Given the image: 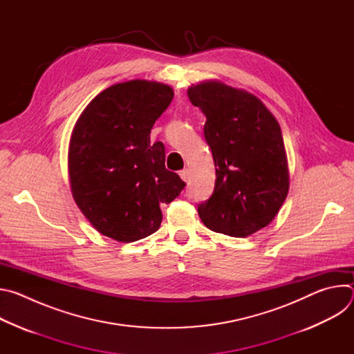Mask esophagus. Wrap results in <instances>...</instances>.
Returning <instances> with one entry per match:
<instances>
[{"label": "esophagus", "instance_id": "1", "mask_svg": "<svg viewBox=\"0 0 354 354\" xmlns=\"http://www.w3.org/2000/svg\"><path fill=\"white\" fill-rule=\"evenodd\" d=\"M179 176L182 178V180H187L189 179V169H182L180 172H179Z\"/></svg>", "mask_w": 354, "mask_h": 354}]
</instances>
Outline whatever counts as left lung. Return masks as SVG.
<instances>
[{
    "label": "left lung",
    "instance_id": "1",
    "mask_svg": "<svg viewBox=\"0 0 354 354\" xmlns=\"http://www.w3.org/2000/svg\"><path fill=\"white\" fill-rule=\"evenodd\" d=\"M187 96L206 115L216 167L214 192L197 207L200 220L230 236L255 234L273 221L290 189L280 124L258 96L217 80L189 86Z\"/></svg>",
    "mask_w": 354,
    "mask_h": 354
}]
</instances>
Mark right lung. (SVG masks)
I'll return each mask as SVG.
<instances>
[{"instance_id":"obj_1","label":"right lung","mask_w":354,"mask_h":354,"mask_svg":"<svg viewBox=\"0 0 354 354\" xmlns=\"http://www.w3.org/2000/svg\"><path fill=\"white\" fill-rule=\"evenodd\" d=\"M172 97L167 84L131 80L97 93L80 115L68 147L70 187L102 235L133 242L154 234L161 203H171L185 187L165 168L164 144L149 141Z\"/></svg>"}]
</instances>
